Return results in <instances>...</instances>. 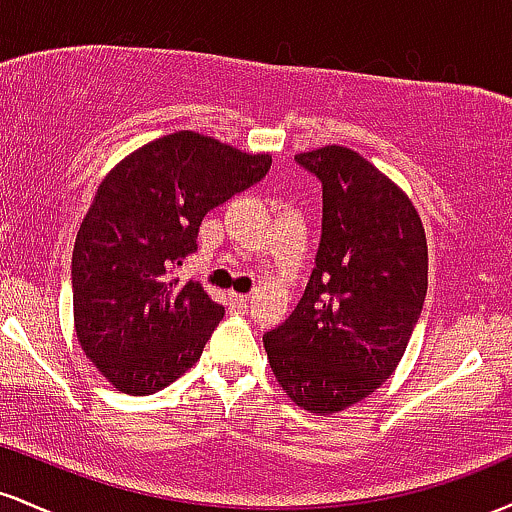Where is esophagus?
I'll return each mask as SVG.
<instances>
[{"label":"esophagus","instance_id":"obj_1","mask_svg":"<svg viewBox=\"0 0 512 512\" xmlns=\"http://www.w3.org/2000/svg\"><path fill=\"white\" fill-rule=\"evenodd\" d=\"M248 301L250 298L248 296H243V293H228V305H231L233 310H245L248 308Z\"/></svg>","mask_w":512,"mask_h":512}]
</instances>
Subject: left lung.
Returning <instances> with one entry per match:
<instances>
[{"instance_id": "1", "label": "left lung", "mask_w": 512, "mask_h": 512, "mask_svg": "<svg viewBox=\"0 0 512 512\" xmlns=\"http://www.w3.org/2000/svg\"><path fill=\"white\" fill-rule=\"evenodd\" d=\"M322 182V236L303 298L262 337L276 383L310 414H334L395 373L428 289L419 211L346 146L298 154Z\"/></svg>"}]
</instances>
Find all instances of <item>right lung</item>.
I'll return each instance as SVG.
<instances>
[{
	"label": "right lung",
	"instance_id": "obj_1",
	"mask_svg": "<svg viewBox=\"0 0 512 512\" xmlns=\"http://www.w3.org/2000/svg\"><path fill=\"white\" fill-rule=\"evenodd\" d=\"M269 166V154L182 129L105 175L76 233L74 327L117 390L154 395L199 361L223 305L175 269L197 250L204 216L260 182Z\"/></svg>",
	"mask_w": 512,
	"mask_h": 512
}]
</instances>
